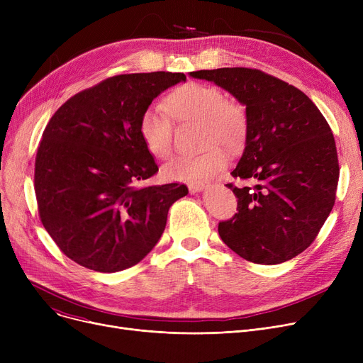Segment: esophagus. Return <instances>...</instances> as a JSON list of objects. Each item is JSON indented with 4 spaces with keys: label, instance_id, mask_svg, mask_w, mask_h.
I'll return each mask as SVG.
<instances>
[{
    "label": "esophagus",
    "instance_id": "34e87169",
    "mask_svg": "<svg viewBox=\"0 0 363 363\" xmlns=\"http://www.w3.org/2000/svg\"><path fill=\"white\" fill-rule=\"evenodd\" d=\"M188 188L191 193H199V191H203L204 188H207V184L206 182H189Z\"/></svg>",
    "mask_w": 363,
    "mask_h": 363
}]
</instances>
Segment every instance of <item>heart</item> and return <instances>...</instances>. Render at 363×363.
I'll list each match as a JSON object with an SVG mask.
<instances>
[{
	"label": "heart",
	"mask_w": 363,
	"mask_h": 363,
	"mask_svg": "<svg viewBox=\"0 0 363 363\" xmlns=\"http://www.w3.org/2000/svg\"><path fill=\"white\" fill-rule=\"evenodd\" d=\"M164 107H147L138 121V133L151 156L166 159L174 144V123L200 122L201 145L207 147L199 155L178 156L162 167L170 181L203 182L215 177L228 164L226 150H240L249 135V113L242 103L225 99V94L213 85L186 82L172 91Z\"/></svg>",
	"instance_id": "heart-1"
}]
</instances>
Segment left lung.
<instances>
[{"label": "left lung", "mask_w": 363, "mask_h": 363, "mask_svg": "<svg viewBox=\"0 0 363 363\" xmlns=\"http://www.w3.org/2000/svg\"><path fill=\"white\" fill-rule=\"evenodd\" d=\"M189 74L231 92L249 113L245 148L231 175L255 185L226 184L238 212L219 222L222 241L259 264L296 257L315 241L335 203L340 167L328 122L306 94L259 69Z\"/></svg>", "instance_id": "8db88e82"}]
</instances>
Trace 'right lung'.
Segmentation results:
<instances>
[{
    "label": "right lung",
    "instance_id": "obj_1",
    "mask_svg": "<svg viewBox=\"0 0 363 363\" xmlns=\"http://www.w3.org/2000/svg\"><path fill=\"white\" fill-rule=\"evenodd\" d=\"M184 73L116 74L70 97L44 129L35 159L41 222L73 262L119 272L160 240L184 184L144 185L159 170L140 133L141 113Z\"/></svg>",
    "mask_w": 363,
    "mask_h": 363
}]
</instances>
